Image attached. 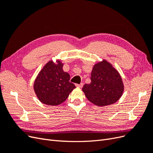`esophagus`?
I'll list each match as a JSON object with an SVG mask.
<instances>
[{
	"mask_svg": "<svg viewBox=\"0 0 153 153\" xmlns=\"http://www.w3.org/2000/svg\"><path fill=\"white\" fill-rule=\"evenodd\" d=\"M76 86L78 87H80V88H82L83 87V84L82 83V84H76Z\"/></svg>",
	"mask_w": 153,
	"mask_h": 153,
	"instance_id": "esophagus-1",
	"label": "esophagus"
}]
</instances>
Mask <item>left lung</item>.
<instances>
[{
  "mask_svg": "<svg viewBox=\"0 0 153 153\" xmlns=\"http://www.w3.org/2000/svg\"><path fill=\"white\" fill-rule=\"evenodd\" d=\"M91 80V84H85L82 91L88 100L97 106H105L115 103L123 95L122 78L117 69L105 59L94 64Z\"/></svg>",
  "mask_w": 153,
  "mask_h": 153,
  "instance_id": "left-lung-1",
  "label": "left lung"
}]
</instances>
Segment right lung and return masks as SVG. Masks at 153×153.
I'll use <instances>...</instances> for the list:
<instances>
[{"instance_id": "1", "label": "right lung", "mask_w": 153, "mask_h": 153, "mask_svg": "<svg viewBox=\"0 0 153 153\" xmlns=\"http://www.w3.org/2000/svg\"><path fill=\"white\" fill-rule=\"evenodd\" d=\"M61 60L48 61L39 71L34 83L37 98L45 105L57 106L65 101L76 87L69 82L70 75L63 71Z\"/></svg>"}]
</instances>
